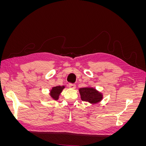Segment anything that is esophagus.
Segmentation results:
<instances>
[{"mask_svg": "<svg viewBox=\"0 0 146 146\" xmlns=\"http://www.w3.org/2000/svg\"><path fill=\"white\" fill-rule=\"evenodd\" d=\"M68 86L70 88H71V89H75V88H76V85H75V84H72V83H69Z\"/></svg>", "mask_w": 146, "mask_h": 146, "instance_id": "esophagus-1", "label": "esophagus"}]
</instances>
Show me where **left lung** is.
Returning a JSON list of instances; mask_svg holds the SVG:
<instances>
[{"mask_svg":"<svg viewBox=\"0 0 146 146\" xmlns=\"http://www.w3.org/2000/svg\"><path fill=\"white\" fill-rule=\"evenodd\" d=\"M81 99L91 104H96L102 99V95L92 88H82L79 90Z\"/></svg>","mask_w":146,"mask_h":146,"instance_id":"8db88e82","label":"left lung"}]
</instances>
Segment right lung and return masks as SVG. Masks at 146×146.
Listing matches in <instances>:
<instances>
[{
    "instance_id": "right-lung-1",
    "label": "right lung",
    "mask_w": 146,
    "mask_h": 146,
    "mask_svg": "<svg viewBox=\"0 0 146 146\" xmlns=\"http://www.w3.org/2000/svg\"><path fill=\"white\" fill-rule=\"evenodd\" d=\"M64 88V86H57L55 87H54L50 91V96L52 98L55 99L57 100L58 99V97L60 93L62 91V90Z\"/></svg>"
}]
</instances>
